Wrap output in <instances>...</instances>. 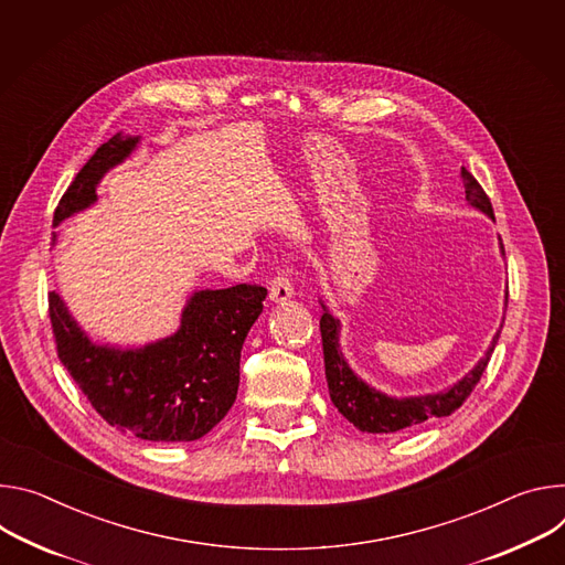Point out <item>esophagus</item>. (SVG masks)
<instances>
[{
  "label": "esophagus",
  "mask_w": 565,
  "mask_h": 565,
  "mask_svg": "<svg viewBox=\"0 0 565 565\" xmlns=\"http://www.w3.org/2000/svg\"><path fill=\"white\" fill-rule=\"evenodd\" d=\"M291 294H294V285H291V278H289V269L282 267L269 280V298L274 302H285V300L291 298Z\"/></svg>",
  "instance_id": "obj_1"
}]
</instances>
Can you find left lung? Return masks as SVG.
<instances>
[{"label": "left lung", "mask_w": 565, "mask_h": 565, "mask_svg": "<svg viewBox=\"0 0 565 565\" xmlns=\"http://www.w3.org/2000/svg\"><path fill=\"white\" fill-rule=\"evenodd\" d=\"M462 181H465L467 202L471 206L480 209L482 213H487L489 217H493V209H491L487 193L482 191V185L476 181V177L467 168H462ZM500 248H503V254H505V246H500ZM508 298H510V291H508ZM508 298H505V302H508ZM321 339H323L326 380H328L330 397H332L334 406L339 408V413L345 419H350L359 430L395 433V430L422 424L433 417H447L456 408H460L467 402V397L471 395V391L476 388V384L480 382L482 372L491 359V352L500 339V330L495 332L491 348L478 361V365L469 374H465V377L458 384H454L449 391L424 395V397H406V399L386 397L374 388L365 386L356 377L339 350V321L330 315L328 309L321 317Z\"/></svg>", "instance_id": "obj_1"}]
</instances>
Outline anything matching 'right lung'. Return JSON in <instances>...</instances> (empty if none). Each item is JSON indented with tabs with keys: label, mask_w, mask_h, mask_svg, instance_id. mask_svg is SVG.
I'll use <instances>...</instances> for the list:
<instances>
[{
	"label": "right lung",
	"mask_w": 565,
	"mask_h": 565,
	"mask_svg": "<svg viewBox=\"0 0 565 565\" xmlns=\"http://www.w3.org/2000/svg\"><path fill=\"white\" fill-rule=\"evenodd\" d=\"M137 143V137L120 135L103 143L57 202L53 226L94 204L100 177ZM265 296V287L246 282L198 291L183 309L181 328L139 350L92 343L55 291L49 294V319L62 365L109 426L152 443H193L235 402L242 343Z\"/></svg>",
	"instance_id": "obj_1"
}]
</instances>
